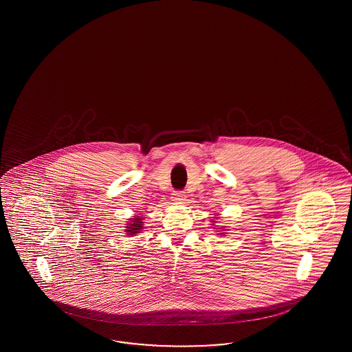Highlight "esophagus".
<instances>
[{
    "instance_id": "34e87169",
    "label": "esophagus",
    "mask_w": 352,
    "mask_h": 352,
    "mask_svg": "<svg viewBox=\"0 0 352 352\" xmlns=\"http://www.w3.org/2000/svg\"><path fill=\"white\" fill-rule=\"evenodd\" d=\"M171 199H173L174 203L183 204L184 203V200H186V195H184L183 192H174L173 196H171Z\"/></svg>"
}]
</instances>
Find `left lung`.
Returning a JSON list of instances; mask_svg holds the SVG:
<instances>
[{"instance_id": "8db88e82", "label": "left lung", "mask_w": 352, "mask_h": 352, "mask_svg": "<svg viewBox=\"0 0 352 352\" xmlns=\"http://www.w3.org/2000/svg\"><path fill=\"white\" fill-rule=\"evenodd\" d=\"M214 222H217V221H214ZM222 228H224V226H223V227H222ZM218 232H219V234H226V232H221V231H218Z\"/></svg>"}]
</instances>
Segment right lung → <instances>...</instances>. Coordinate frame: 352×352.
<instances>
[{"mask_svg": "<svg viewBox=\"0 0 352 352\" xmlns=\"http://www.w3.org/2000/svg\"><path fill=\"white\" fill-rule=\"evenodd\" d=\"M144 222H143V217H134L129 219L128 224L125 226V234L126 236H137V234H140L142 230L144 228Z\"/></svg>", "mask_w": 352, "mask_h": 352, "instance_id": "right-lung-1", "label": "right lung"}]
</instances>
